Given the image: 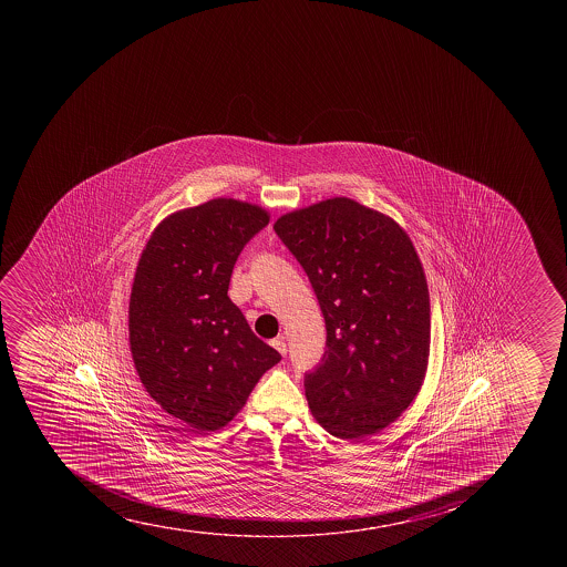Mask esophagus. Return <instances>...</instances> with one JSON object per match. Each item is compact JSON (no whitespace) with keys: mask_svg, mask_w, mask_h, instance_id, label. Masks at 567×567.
Instances as JSON below:
<instances>
[{"mask_svg":"<svg viewBox=\"0 0 567 567\" xmlns=\"http://www.w3.org/2000/svg\"><path fill=\"white\" fill-rule=\"evenodd\" d=\"M271 346H274L277 351H279L282 357L288 353V346L287 342H285V338H275V340H271Z\"/></svg>","mask_w":567,"mask_h":567,"instance_id":"obj_1","label":"esophagus"}]
</instances>
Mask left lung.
Returning a JSON list of instances; mask_svg holds the SVG:
<instances>
[{
    "label": "left lung",
    "mask_w": 567,
    "mask_h": 567,
    "mask_svg": "<svg viewBox=\"0 0 567 567\" xmlns=\"http://www.w3.org/2000/svg\"><path fill=\"white\" fill-rule=\"evenodd\" d=\"M274 229L326 318V353L305 375L312 415L342 440L382 431L420 392L431 348L429 288L409 235L349 197L285 214Z\"/></svg>",
    "instance_id": "left-lung-1"
}]
</instances>
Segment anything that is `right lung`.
Returning <instances> with one entry per match:
<instances>
[{"instance_id":"add662e5","label":"right lung","mask_w":567,"mask_h":567,"mask_svg":"<svg viewBox=\"0 0 567 567\" xmlns=\"http://www.w3.org/2000/svg\"><path fill=\"white\" fill-rule=\"evenodd\" d=\"M262 207L218 197L169 214L136 266L130 343L146 392L196 431L227 425L280 354L227 296L241 249L268 225Z\"/></svg>"}]
</instances>
